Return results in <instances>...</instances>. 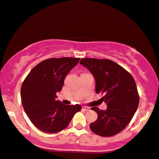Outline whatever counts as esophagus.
Here are the masks:
<instances>
[{"label":"esophagus","instance_id":"1","mask_svg":"<svg viewBox=\"0 0 159 159\" xmlns=\"http://www.w3.org/2000/svg\"><path fill=\"white\" fill-rule=\"evenodd\" d=\"M82 109H83L84 110H85V111H87V110H89V107H86V106H83V107H82Z\"/></svg>","mask_w":159,"mask_h":159}]
</instances>
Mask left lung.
Returning <instances> with one entry per match:
<instances>
[{"label":"left lung","mask_w":159,"mask_h":159,"mask_svg":"<svg viewBox=\"0 0 159 159\" xmlns=\"http://www.w3.org/2000/svg\"><path fill=\"white\" fill-rule=\"evenodd\" d=\"M80 64L87 68L95 80L96 93L104 94L105 110L92 107L98 119L90 123L91 130L103 137L117 134L133 118L139 103L135 80L125 69L109 59H82Z\"/></svg>","instance_id":"8db88e82"}]
</instances>
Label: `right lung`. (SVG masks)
I'll return each instance as SVG.
<instances>
[{
	"mask_svg": "<svg viewBox=\"0 0 159 159\" xmlns=\"http://www.w3.org/2000/svg\"><path fill=\"white\" fill-rule=\"evenodd\" d=\"M79 58L61 57L41 61L33 68L23 82L20 98L24 109L31 123L45 133H55L70 124L81 105H64L57 100L64 80L78 64Z\"/></svg>",
	"mask_w": 159,
	"mask_h": 159,
	"instance_id": "1",
	"label": "right lung"
}]
</instances>
